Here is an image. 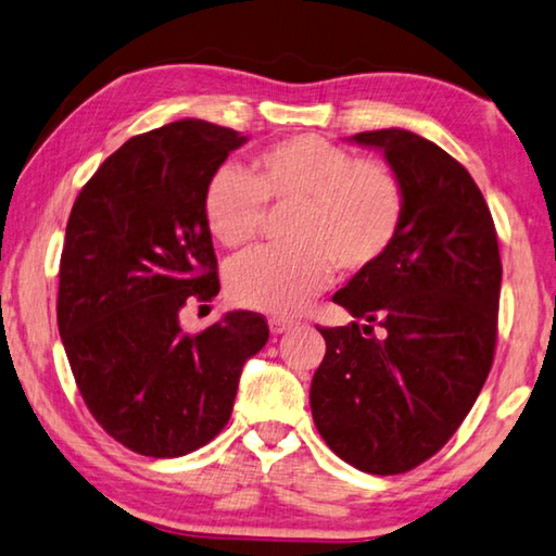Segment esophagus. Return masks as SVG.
Listing matches in <instances>:
<instances>
[{"mask_svg": "<svg viewBox=\"0 0 556 556\" xmlns=\"http://www.w3.org/2000/svg\"><path fill=\"white\" fill-rule=\"evenodd\" d=\"M268 327H270V334H283V332H288V329H293L295 323H293V319H286V317H270Z\"/></svg>", "mask_w": 556, "mask_h": 556, "instance_id": "obj_1", "label": "esophagus"}]
</instances>
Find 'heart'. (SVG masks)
Returning <instances> with one entry per match:
<instances>
[{"instance_id":"heart-1","label":"heart","mask_w":556,"mask_h":556,"mask_svg":"<svg viewBox=\"0 0 556 556\" xmlns=\"http://www.w3.org/2000/svg\"><path fill=\"white\" fill-rule=\"evenodd\" d=\"M268 207H293L286 251H251L227 273L233 305L295 315L332 283L334 268L362 273L393 249L405 219V190L391 165L356 155L315 134L266 146L249 175L231 165L210 175L204 222L222 247L258 239Z\"/></svg>"}]
</instances>
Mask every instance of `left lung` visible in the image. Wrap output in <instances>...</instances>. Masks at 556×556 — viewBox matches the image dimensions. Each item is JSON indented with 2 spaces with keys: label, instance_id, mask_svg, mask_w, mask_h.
Here are the masks:
<instances>
[{
  "label": "left lung",
  "instance_id": "1",
  "mask_svg": "<svg viewBox=\"0 0 556 556\" xmlns=\"http://www.w3.org/2000/svg\"><path fill=\"white\" fill-rule=\"evenodd\" d=\"M352 141L383 151L403 182L405 219L386 258L332 298L364 325L317 327L327 354L309 407L339 459L393 476L440 452L479 397L503 266L489 204L459 161L405 129Z\"/></svg>",
  "mask_w": 556,
  "mask_h": 556
}]
</instances>
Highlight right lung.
Masks as SVG:
<instances>
[{"mask_svg":"<svg viewBox=\"0 0 556 556\" xmlns=\"http://www.w3.org/2000/svg\"><path fill=\"white\" fill-rule=\"evenodd\" d=\"M243 141L202 119L134 136L67 219L58 332L92 417L136 454L173 459L214 440L243 364L268 342L263 315L243 309L200 334L180 327L182 307L219 293L202 194Z\"/></svg>","mask_w":556,"mask_h":556,"instance_id":"add662e5","label":"right lung"}]
</instances>
